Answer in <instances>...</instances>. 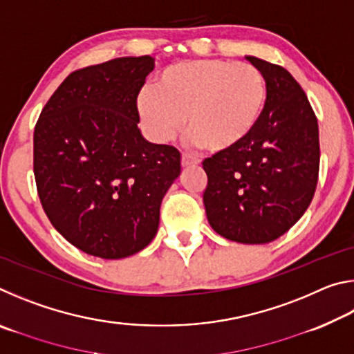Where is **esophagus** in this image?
Listing matches in <instances>:
<instances>
[{"instance_id":"1","label":"esophagus","mask_w":354,"mask_h":354,"mask_svg":"<svg viewBox=\"0 0 354 354\" xmlns=\"http://www.w3.org/2000/svg\"><path fill=\"white\" fill-rule=\"evenodd\" d=\"M181 162H183V165H184V167H190V165H196V164H200V159L196 158V156L190 154V153H183V159H181Z\"/></svg>"}]
</instances>
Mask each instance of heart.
I'll list each match as a JSON object with an SVG mask.
<instances>
[{
  "instance_id": "heart-1",
  "label": "heart",
  "mask_w": 354,
  "mask_h": 354,
  "mask_svg": "<svg viewBox=\"0 0 354 354\" xmlns=\"http://www.w3.org/2000/svg\"><path fill=\"white\" fill-rule=\"evenodd\" d=\"M266 101V77L253 64L195 59L167 67L140 93L139 111L156 140H170L185 117L190 139L220 151L254 129Z\"/></svg>"
}]
</instances>
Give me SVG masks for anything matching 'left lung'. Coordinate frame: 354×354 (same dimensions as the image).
Here are the masks:
<instances>
[{
  "label": "left lung",
  "mask_w": 354,
  "mask_h": 354,
  "mask_svg": "<svg viewBox=\"0 0 354 354\" xmlns=\"http://www.w3.org/2000/svg\"><path fill=\"white\" fill-rule=\"evenodd\" d=\"M262 71L267 101L254 129L203 160V201L215 232L239 243H268L289 231L314 198L319 123L306 93L281 65L247 57Z\"/></svg>",
  "instance_id": "obj_1"
}]
</instances>
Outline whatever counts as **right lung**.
<instances>
[{"mask_svg": "<svg viewBox=\"0 0 354 354\" xmlns=\"http://www.w3.org/2000/svg\"><path fill=\"white\" fill-rule=\"evenodd\" d=\"M151 56L71 71L34 128V176L51 225L87 254L122 259L153 241L160 203L181 173L173 145L145 140L137 97Z\"/></svg>", "mask_w": 354, "mask_h": 354, "instance_id": "1", "label": "right lung"}]
</instances>
